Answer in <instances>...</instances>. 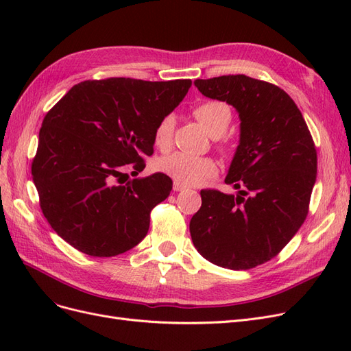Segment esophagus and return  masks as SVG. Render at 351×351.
<instances>
[{
    "label": "esophagus",
    "mask_w": 351,
    "mask_h": 351,
    "mask_svg": "<svg viewBox=\"0 0 351 351\" xmlns=\"http://www.w3.org/2000/svg\"><path fill=\"white\" fill-rule=\"evenodd\" d=\"M173 189H174V192H182V190H184L186 187H184L182 183L174 182V184H173Z\"/></svg>",
    "instance_id": "1"
}]
</instances>
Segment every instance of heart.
<instances>
[{"mask_svg":"<svg viewBox=\"0 0 351 351\" xmlns=\"http://www.w3.org/2000/svg\"><path fill=\"white\" fill-rule=\"evenodd\" d=\"M196 120L212 136L224 134L231 123V108L222 101H204L193 108ZM176 120L173 115H165L155 127L154 145L159 151H168L173 145ZM158 169L165 173L174 182L186 186H197L217 173V164L212 158L195 156L184 152H174L158 161Z\"/></svg>","mask_w":351,"mask_h":351,"instance_id":"1","label":"heart"}]
</instances>
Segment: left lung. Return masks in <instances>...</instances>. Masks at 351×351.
I'll list each match as a JSON object with an SVG mask.
<instances>
[{
    "instance_id": "obj_1",
    "label": "left lung",
    "mask_w": 351,
    "mask_h": 351,
    "mask_svg": "<svg viewBox=\"0 0 351 351\" xmlns=\"http://www.w3.org/2000/svg\"><path fill=\"white\" fill-rule=\"evenodd\" d=\"M195 86L236 108L240 142L226 177L237 193L202 190L190 234L206 261L250 269L277 256L304 222L316 182L315 143L294 101L272 83L230 74Z\"/></svg>"
}]
</instances>
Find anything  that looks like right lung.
<instances>
[{
    "label": "right lung",
    "mask_w": 351,
    "mask_h": 351,
    "mask_svg": "<svg viewBox=\"0 0 351 351\" xmlns=\"http://www.w3.org/2000/svg\"><path fill=\"white\" fill-rule=\"evenodd\" d=\"M192 80H84L45 115L32 177L57 234L89 256L110 258L139 244L151 210L173 180L143 171L156 124L183 101Z\"/></svg>",
    "instance_id": "1"
}]
</instances>
